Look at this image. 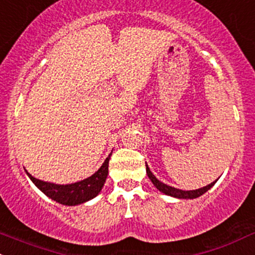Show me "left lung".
<instances>
[{"instance_id": "obj_1", "label": "left lung", "mask_w": 255, "mask_h": 255, "mask_svg": "<svg viewBox=\"0 0 255 255\" xmlns=\"http://www.w3.org/2000/svg\"><path fill=\"white\" fill-rule=\"evenodd\" d=\"M146 172H147V175H148V178L151 179V182L153 183V185L156 186L157 189H158L159 191H162V193H164L166 195H170V196H174V198H178V199H195V198H199L200 195H203V194H205L207 190H209L210 188H211L212 185L216 183V180L215 182H212L211 184L204 186V188H200V189H195V190H182V189H177V188H173V186H169L167 184H164V183L159 182L158 179H157L156 177L153 175V173L149 170L148 166L146 164Z\"/></svg>"}]
</instances>
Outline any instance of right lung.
Masks as SVG:
<instances>
[{"label":"right lung","instance_id":"add662e5","mask_svg":"<svg viewBox=\"0 0 255 255\" xmlns=\"http://www.w3.org/2000/svg\"><path fill=\"white\" fill-rule=\"evenodd\" d=\"M110 154L107 157V159L102 164V167L93 175H91L87 179L81 180V182L73 183V184H52V183H46L40 179H36V178H34L28 172L27 174L29 175V178L34 184L38 186L46 196H49L50 199L55 200L56 203L69 206L78 205V204H83L86 201L93 199L102 190L104 183H106L107 175H108Z\"/></svg>","mask_w":255,"mask_h":255}]
</instances>
